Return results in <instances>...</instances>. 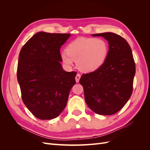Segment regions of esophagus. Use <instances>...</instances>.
<instances>
[{"label": "esophagus", "instance_id": "esophagus-1", "mask_svg": "<svg viewBox=\"0 0 150 150\" xmlns=\"http://www.w3.org/2000/svg\"><path fill=\"white\" fill-rule=\"evenodd\" d=\"M80 78H81V75L79 74H77V75L76 76V83H78L79 82Z\"/></svg>", "mask_w": 150, "mask_h": 150}]
</instances>
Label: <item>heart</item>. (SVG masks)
Masks as SVG:
<instances>
[{
	"mask_svg": "<svg viewBox=\"0 0 150 150\" xmlns=\"http://www.w3.org/2000/svg\"><path fill=\"white\" fill-rule=\"evenodd\" d=\"M109 51L107 42L102 39L79 38L67 45L61 59L69 66L76 61L78 69L85 72L98 69L105 62Z\"/></svg>",
	"mask_w": 150,
	"mask_h": 150,
	"instance_id": "heart-1",
	"label": "heart"
}]
</instances>
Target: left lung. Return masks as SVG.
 Wrapping results in <instances>:
<instances>
[{"label":"left lung","instance_id":"obj_1","mask_svg":"<svg viewBox=\"0 0 150 150\" xmlns=\"http://www.w3.org/2000/svg\"><path fill=\"white\" fill-rule=\"evenodd\" d=\"M92 35L108 40V56L98 69L83 74L79 83L91 110L98 115H111L120 111L132 94L135 62L131 47L121 36L112 33Z\"/></svg>","mask_w":150,"mask_h":150}]
</instances>
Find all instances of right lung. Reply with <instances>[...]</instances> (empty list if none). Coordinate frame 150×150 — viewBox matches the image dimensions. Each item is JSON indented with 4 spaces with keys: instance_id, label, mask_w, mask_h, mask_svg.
Returning a JSON list of instances; mask_svg holds the SVG:
<instances>
[{
    "instance_id": "add662e5",
    "label": "right lung",
    "mask_w": 150,
    "mask_h": 150,
    "mask_svg": "<svg viewBox=\"0 0 150 150\" xmlns=\"http://www.w3.org/2000/svg\"><path fill=\"white\" fill-rule=\"evenodd\" d=\"M70 35L39 32L20 51L17 77L22 101L40 120L59 115L76 84V72L63 70L60 63V48Z\"/></svg>"
}]
</instances>
